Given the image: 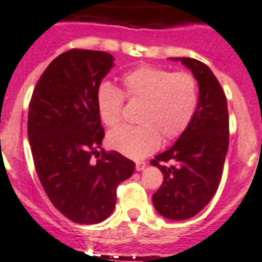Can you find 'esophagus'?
Here are the masks:
<instances>
[{"label":"esophagus","instance_id":"obj_1","mask_svg":"<svg viewBox=\"0 0 262 262\" xmlns=\"http://www.w3.org/2000/svg\"><path fill=\"white\" fill-rule=\"evenodd\" d=\"M135 168H136V171H143V169L146 168V163H144V162H136L135 163Z\"/></svg>","mask_w":262,"mask_h":262}]
</instances>
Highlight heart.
I'll return each instance as SVG.
<instances>
[{
  "label": "heart",
  "mask_w": 262,
  "mask_h": 262,
  "mask_svg": "<svg viewBox=\"0 0 262 262\" xmlns=\"http://www.w3.org/2000/svg\"><path fill=\"white\" fill-rule=\"evenodd\" d=\"M124 90L113 84H100L97 107L107 127L122 120L124 98L142 103L136 122L139 126H123L107 136L111 148L129 158H144L164 142L178 139L188 128L199 104V86L188 71H173L142 66L123 77Z\"/></svg>",
  "instance_id": "1"
}]
</instances>
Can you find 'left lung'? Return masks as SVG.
<instances>
[{
	"label": "left lung",
	"instance_id": "obj_1",
	"mask_svg": "<svg viewBox=\"0 0 262 262\" xmlns=\"http://www.w3.org/2000/svg\"><path fill=\"white\" fill-rule=\"evenodd\" d=\"M178 59L198 80L199 104L188 128L175 144L151 160L164 175L152 203L164 217L187 220L217 191L229 144V116L224 90L209 67L193 58Z\"/></svg>",
	"mask_w": 262,
	"mask_h": 262
}]
</instances>
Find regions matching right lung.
Instances as JSON below:
<instances>
[{
	"mask_svg": "<svg viewBox=\"0 0 262 262\" xmlns=\"http://www.w3.org/2000/svg\"><path fill=\"white\" fill-rule=\"evenodd\" d=\"M113 66L106 51L71 49L46 67L29 103L28 136L39 182L53 205L78 224L106 220L118 185L135 169L116 151H98L104 129L97 93Z\"/></svg>",
	"mask_w": 262,
	"mask_h": 262,
	"instance_id": "1",
	"label": "right lung"
}]
</instances>
